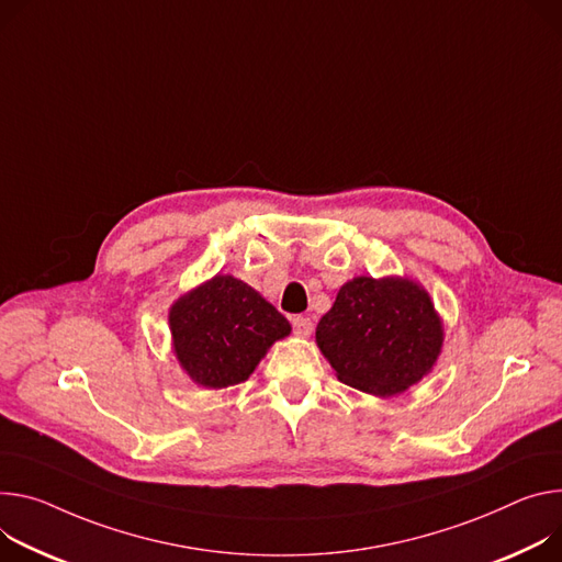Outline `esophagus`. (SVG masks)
I'll return each mask as SVG.
<instances>
[{
  "instance_id": "esophagus-1",
  "label": "esophagus",
  "mask_w": 562,
  "mask_h": 562,
  "mask_svg": "<svg viewBox=\"0 0 562 562\" xmlns=\"http://www.w3.org/2000/svg\"><path fill=\"white\" fill-rule=\"evenodd\" d=\"M291 325H293V331H295L297 336H304V338H307V336L314 331V323H312V318H307V316H293V318H291Z\"/></svg>"
}]
</instances>
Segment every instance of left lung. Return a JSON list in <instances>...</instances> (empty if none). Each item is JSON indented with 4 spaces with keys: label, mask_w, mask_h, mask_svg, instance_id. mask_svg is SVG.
<instances>
[{
    "label": "left lung",
    "mask_w": 562,
    "mask_h": 562,
    "mask_svg": "<svg viewBox=\"0 0 562 562\" xmlns=\"http://www.w3.org/2000/svg\"><path fill=\"white\" fill-rule=\"evenodd\" d=\"M316 342L340 383L392 396L432 370L443 325L415 280L359 276L340 286L316 327Z\"/></svg>",
    "instance_id": "obj_1"
}]
</instances>
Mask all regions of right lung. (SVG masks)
Wrapping results in <instances>:
<instances>
[{
	"label": "right lung",
	"instance_id": "obj_1",
	"mask_svg": "<svg viewBox=\"0 0 562 562\" xmlns=\"http://www.w3.org/2000/svg\"><path fill=\"white\" fill-rule=\"evenodd\" d=\"M168 321L179 366L211 390L246 381L267 349L291 334L273 304L233 276H215L181 295Z\"/></svg>",
	"mask_w": 562,
	"mask_h": 562
}]
</instances>
